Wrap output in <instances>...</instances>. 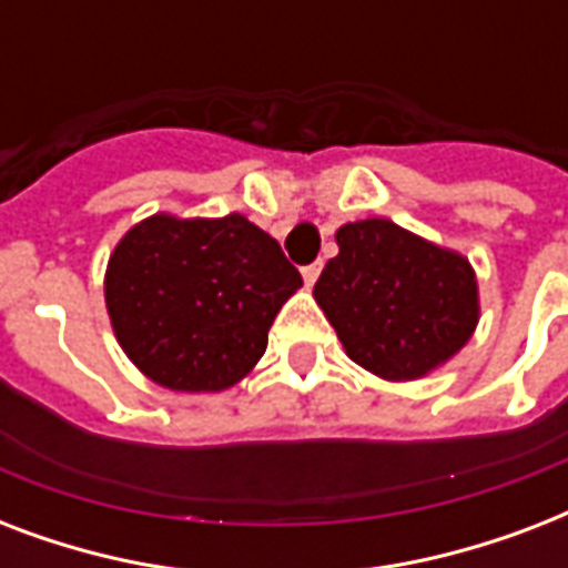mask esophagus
Here are the masks:
<instances>
[{"label":"esophagus","instance_id":"esophagus-1","mask_svg":"<svg viewBox=\"0 0 568 568\" xmlns=\"http://www.w3.org/2000/svg\"><path fill=\"white\" fill-rule=\"evenodd\" d=\"M318 274H321V262H312V265L303 267V280H306V285H315Z\"/></svg>","mask_w":568,"mask_h":568}]
</instances>
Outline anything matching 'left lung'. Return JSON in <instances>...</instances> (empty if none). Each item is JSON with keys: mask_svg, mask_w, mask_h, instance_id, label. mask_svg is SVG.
Listing matches in <instances>:
<instances>
[{"mask_svg": "<svg viewBox=\"0 0 568 568\" xmlns=\"http://www.w3.org/2000/svg\"><path fill=\"white\" fill-rule=\"evenodd\" d=\"M315 301L345 354L383 379H418L448 363L477 327V280L466 256L386 217L345 223Z\"/></svg>", "mask_w": 568, "mask_h": 568, "instance_id": "obj_1", "label": "left lung"}]
</instances>
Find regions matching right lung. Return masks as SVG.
I'll return each instance as SVG.
<instances>
[{"label": "right lung", "instance_id": "1", "mask_svg": "<svg viewBox=\"0 0 568 568\" xmlns=\"http://www.w3.org/2000/svg\"><path fill=\"white\" fill-rule=\"evenodd\" d=\"M303 285L244 214H153L120 239L105 306L120 347L173 392H223L262 359L276 312Z\"/></svg>", "mask_w": 568, "mask_h": 568}]
</instances>
